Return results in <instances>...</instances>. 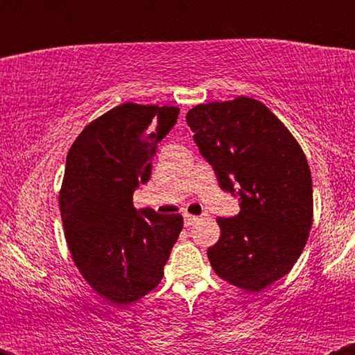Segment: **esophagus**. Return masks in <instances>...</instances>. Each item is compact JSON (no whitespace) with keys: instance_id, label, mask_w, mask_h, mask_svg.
<instances>
[{"instance_id":"1","label":"esophagus","mask_w":355,"mask_h":355,"mask_svg":"<svg viewBox=\"0 0 355 355\" xmlns=\"http://www.w3.org/2000/svg\"><path fill=\"white\" fill-rule=\"evenodd\" d=\"M183 220H185V225H187V227H190V225H193L195 222H198V220H200V218H198L197 215L185 214V215H183Z\"/></svg>"}]
</instances>
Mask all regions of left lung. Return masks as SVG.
Listing matches in <instances>:
<instances>
[{
  "label": "left lung",
  "mask_w": 355,
  "mask_h": 355,
  "mask_svg": "<svg viewBox=\"0 0 355 355\" xmlns=\"http://www.w3.org/2000/svg\"><path fill=\"white\" fill-rule=\"evenodd\" d=\"M193 140L240 214L217 218L220 239L207 250L220 279L247 292L291 272L312 227V177L288 128L262 101L237 96L189 110Z\"/></svg>",
  "instance_id": "8db88e82"
}]
</instances>
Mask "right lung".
Instances as JSON below:
<instances>
[{"mask_svg":"<svg viewBox=\"0 0 355 355\" xmlns=\"http://www.w3.org/2000/svg\"><path fill=\"white\" fill-rule=\"evenodd\" d=\"M178 112L126 101L89 121L68 152L60 190L64 239L89 287L116 305L140 300L160 284L182 232V215L138 211L132 202Z\"/></svg>","mask_w":355,"mask_h":355,"instance_id":"right-lung-1","label":"right lung"}]
</instances>
